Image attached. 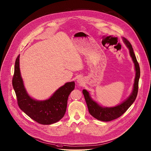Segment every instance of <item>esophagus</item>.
I'll return each instance as SVG.
<instances>
[{"instance_id": "34e87169", "label": "esophagus", "mask_w": 151, "mask_h": 151, "mask_svg": "<svg viewBox=\"0 0 151 151\" xmlns=\"http://www.w3.org/2000/svg\"><path fill=\"white\" fill-rule=\"evenodd\" d=\"M77 82H78V83H80V84H81V83H83V81H82V80H81V78H80V79H78V80H77Z\"/></svg>"}]
</instances>
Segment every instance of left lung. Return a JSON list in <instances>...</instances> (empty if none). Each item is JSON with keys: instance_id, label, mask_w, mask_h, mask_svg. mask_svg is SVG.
Segmentation results:
<instances>
[{"instance_id": "left-lung-1", "label": "left lung", "mask_w": 151, "mask_h": 151, "mask_svg": "<svg viewBox=\"0 0 151 151\" xmlns=\"http://www.w3.org/2000/svg\"><path fill=\"white\" fill-rule=\"evenodd\" d=\"M123 41L129 49L130 56L134 63L136 71L133 91L131 95L125 101H124L119 105L112 108H103L98 105V104H96L91 99L89 95V92L86 90L83 89V93L84 94L89 113L94 118L101 121L109 122L120 117L133 104L137 96L138 91V82L140 77L139 65L134 53L131 44L127 39L124 38H123Z\"/></svg>"}]
</instances>
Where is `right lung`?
I'll return each instance as SVG.
<instances>
[{
	"mask_svg": "<svg viewBox=\"0 0 151 151\" xmlns=\"http://www.w3.org/2000/svg\"><path fill=\"white\" fill-rule=\"evenodd\" d=\"M19 58L20 55L16 60L12 79L19 108L30 118L40 124L48 125L58 122L65 115L68 96L75 88L74 82L65 83L46 101H35L28 95L24 86L20 71Z\"/></svg>",
	"mask_w": 151,
	"mask_h": 151,
	"instance_id": "obj_1",
	"label": "right lung"
}]
</instances>
